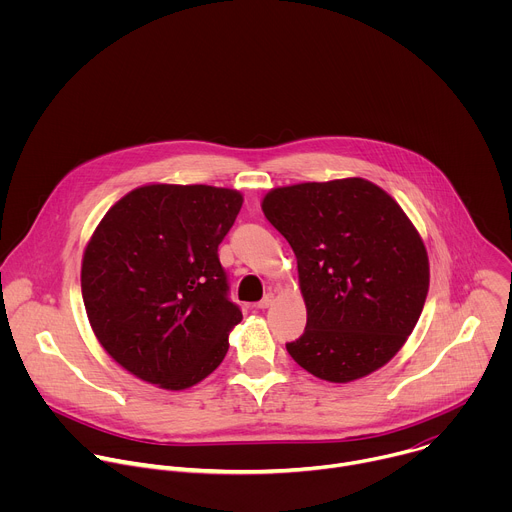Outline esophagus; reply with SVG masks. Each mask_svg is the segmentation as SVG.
I'll return each instance as SVG.
<instances>
[{"label": "esophagus", "instance_id": "esophagus-1", "mask_svg": "<svg viewBox=\"0 0 512 512\" xmlns=\"http://www.w3.org/2000/svg\"><path fill=\"white\" fill-rule=\"evenodd\" d=\"M273 304V294H265V298L257 304V310H267Z\"/></svg>", "mask_w": 512, "mask_h": 512}]
</instances>
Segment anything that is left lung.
<instances>
[{
  "instance_id": "left-lung-1",
  "label": "left lung",
  "mask_w": 512,
  "mask_h": 512,
  "mask_svg": "<svg viewBox=\"0 0 512 512\" xmlns=\"http://www.w3.org/2000/svg\"><path fill=\"white\" fill-rule=\"evenodd\" d=\"M261 208L296 253L308 310L289 356L330 383L381 369L413 332L429 289L427 251L403 208L362 178L275 188Z\"/></svg>"
}]
</instances>
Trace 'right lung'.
I'll use <instances>...</instances> for the list:
<instances>
[{"label": "right lung", "instance_id": "obj_1", "mask_svg": "<svg viewBox=\"0 0 512 512\" xmlns=\"http://www.w3.org/2000/svg\"><path fill=\"white\" fill-rule=\"evenodd\" d=\"M243 206L231 188L150 184L93 233L81 269L91 328L125 371L168 391L206 379L243 320L218 261Z\"/></svg>", "mask_w": 512, "mask_h": 512}]
</instances>
